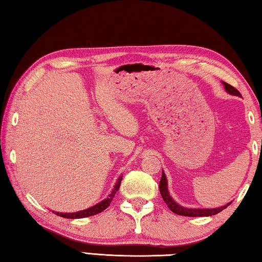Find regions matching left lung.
Wrapping results in <instances>:
<instances>
[{"mask_svg": "<svg viewBox=\"0 0 262 262\" xmlns=\"http://www.w3.org/2000/svg\"><path fill=\"white\" fill-rule=\"evenodd\" d=\"M224 88L225 90L229 92L230 94H233V96H237L241 97V93L238 92L234 86L230 85L229 83L224 82ZM160 192L161 196H162L163 200L165 202V204L168 205V207L170 208L171 211H173L174 214L178 215H182V216H190V217H203V216H211L215 214H219L220 211H222L223 209H225L227 206L231 205V203L226 204L225 206H222V207L219 208H213V209H192V208H186L182 207V206L178 205L173 199L170 197L169 191H168V183H166V177L164 174V172L162 173V178L160 180Z\"/></svg>", "mask_w": 262, "mask_h": 262, "instance_id": "8db88e82", "label": "left lung"}]
</instances>
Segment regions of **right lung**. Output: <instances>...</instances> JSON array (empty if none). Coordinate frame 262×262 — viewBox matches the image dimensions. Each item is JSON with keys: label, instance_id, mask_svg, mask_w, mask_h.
I'll list each match as a JSON object with an SVG mask.
<instances>
[{"label": "right lung", "instance_id": "obj_1", "mask_svg": "<svg viewBox=\"0 0 262 262\" xmlns=\"http://www.w3.org/2000/svg\"><path fill=\"white\" fill-rule=\"evenodd\" d=\"M121 179H122V177H119V178H118V181H117L116 186H115V188H114V190H113V192H111V193L109 194V197H108L107 199L102 200L101 203L94 205L93 207L88 208V209H85V210L76 211V213H58V211H55V214L58 215V216H62V217H64V219H84V217L93 216V215H96V214L101 213V211H103V210H104L105 208H107L108 206L110 205L111 200L114 199L116 192L118 191V189H119V187H120Z\"/></svg>", "mask_w": 262, "mask_h": 262}]
</instances>
